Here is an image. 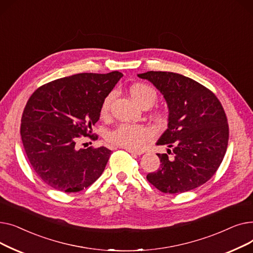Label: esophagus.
I'll use <instances>...</instances> for the list:
<instances>
[{
	"label": "esophagus",
	"instance_id": "34e87169",
	"mask_svg": "<svg viewBox=\"0 0 253 253\" xmlns=\"http://www.w3.org/2000/svg\"><path fill=\"white\" fill-rule=\"evenodd\" d=\"M125 150H126L127 152H129L130 154H132V155H142V154H143V151H137V150L127 149V148H125Z\"/></svg>",
	"mask_w": 253,
	"mask_h": 253
}]
</instances>
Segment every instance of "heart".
<instances>
[{"mask_svg": "<svg viewBox=\"0 0 253 253\" xmlns=\"http://www.w3.org/2000/svg\"><path fill=\"white\" fill-rule=\"evenodd\" d=\"M130 94L142 109L151 108L157 100L156 90L147 84L137 83L132 85L130 88ZM114 97L115 92H111L102 100L100 106V115L102 117L109 115ZM152 131L148 127L124 123L120 124L110 132L108 134V140L111 143L122 148L140 149L152 137Z\"/></svg>", "mask_w": 253, "mask_h": 253, "instance_id": "1", "label": "heart"}]
</instances>
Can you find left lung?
I'll use <instances>...</instances> for the list:
<instances>
[{
  "label": "left lung",
  "instance_id": "left-lung-1",
  "mask_svg": "<svg viewBox=\"0 0 253 253\" xmlns=\"http://www.w3.org/2000/svg\"><path fill=\"white\" fill-rule=\"evenodd\" d=\"M138 77L162 93L169 110L168 128L157 141L167 145L168 155L157 154L160 168L147 179L165 194L200 187L214 175L228 148L229 125L220 101L209 89L179 74L151 71Z\"/></svg>",
  "mask_w": 253,
  "mask_h": 253
}]
</instances>
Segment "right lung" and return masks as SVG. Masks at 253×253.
<instances>
[{"mask_svg":"<svg viewBox=\"0 0 253 253\" xmlns=\"http://www.w3.org/2000/svg\"><path fill=\"white\" fill-rule=\"evenodd\" d=\"M123 74L82 73L38 88L26 102L20 135L29 161L52 189L77 193L103 172L112 151L104 147L78 149L80 137L91 135L104 97Z\"/></svg>","mask_w":253,"mask_h":253,"instance_id":"obj_1","label":"right lung"}]
</instances>
